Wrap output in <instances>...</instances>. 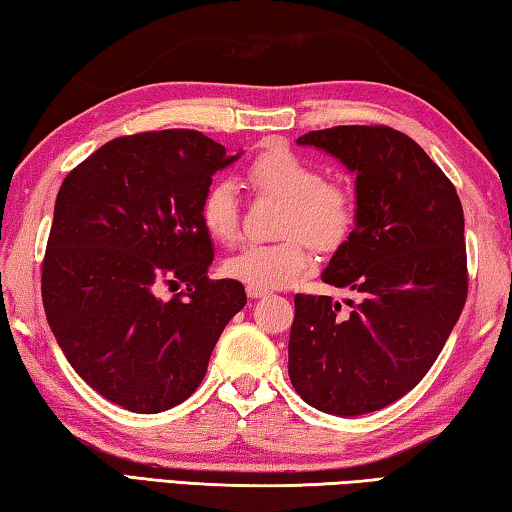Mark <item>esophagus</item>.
<instances>
[{"mask_svg":"<svg viewBox=\"0 0 512 512\" xmlns=\"http://www.w3.org/2000/svg\"><path fill=\"white\" fill-rule=\"evenodd\" d=\"M246 295L250 300H259V297H266L268 291L266 288H257V286H246Z\"/></svg>","mask_w":512,"mask_h":512,"instance_id":"obj_1","label":"esophagus"}]
</instances>
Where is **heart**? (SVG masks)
<instances>
[{
    "instance_id": "heart-1",
    "label": "heart",
    "mask_w": 512,
    "mask_h": 512,
    "mask_svg": "<svg viewBox=\"0 0 512 512\" xmlns=\"http://www.w3.org/2000/svg\"><path fill=\"white\" fill-rule=\"evenodd\" d=\"M248 179L259 192L284 199L271 244H246L224 262L232 280L257 288L293 284L311 262V248L336 250L356 224V194L347 183L327 179L322 165L288 147H271L248 165ZM199 221L210 239L230 244L239 232V194L235 183H210L199 203Z\"/></svg>"
}]
</instances>
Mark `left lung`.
Masks as SVG:
<instances>
[{
	"label": "left lung",
	"instance_id": "obj_1",
	"mask_svg": "<svg viewBox=\"0 0 512 512\" xmlns=\"http://www.w3.org/2000/svg\"><path fill=\"white\" fill-rule=\"evenodd\" d=\"M297 143L356 172V228L322 280L360 302L340 313L329 295H295L288 376L315 410H383L421 383L466 304L459 194L421 145L387 125H338Z\"/></svg>",
	"mask_w": 512,
	"mask_h": 512
}]
</instances>
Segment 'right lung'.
Listing matches in <instances>:
<instances>
[{
	"instance_id": "right-lung-1",
	"label": "right lung",
	"mask_w": 512,
	"mask_h": 512,
	"mask_svg": "<svg viewBox=\"0 0 512 512\" xmlns=\"http://www.w3.org/2000/svg\"><path fill=\"white\" fill-rule=\"evenodd\" d=\"M235 159L194 129H163L114 138L62 181L42 262L46 320L78 376L129 412L190 398L244 309L241 282L208 277L215 253L199 221L212 176Z\"/></svg>"
}]
</instances>
